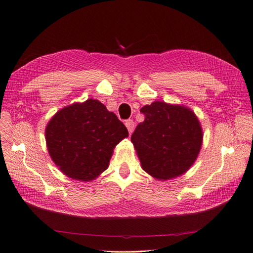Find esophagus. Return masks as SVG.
Instances as JSON below:
<instances>
[{
	"label": "esophagus",
	"instance_id": "34e87169",
	"mask_svg": "<svg viewBox=\"0 0 253 253\" xmlns=\"http://www.w3.org/2000/svg\"><path fill=\"white\" fill-rule=\"evenodd\" d=\"M125 126L127 127V129H128V132L131 134L133 132V130H134V122L132 120H127L126 122H125Z\"/></svg>",
	"mask_w": 253,
	"mask_h": 253
}]
</instances>
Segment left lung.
<instances>
[{"label":"left lung","mask_w":253,"mask_h":253,"mask_svg":"<svg viewBox=\"0 0 253 253\" xmlns=\"http://www.w3.org/2000/svg\"><path fill=\"white\" fill-rule=\"evenodd\" d=\"M145 121L131 135L141 169L159 181L178 178L195 162L203 128L189 107L154 101L140 108Z\"/></svg>","instance_id":"left-lung-1"}]
</instances>
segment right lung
Wrapping results in <instances>:
<instances>
[{
  "mask_svg": "<svg viewBox=\"0 0 253 253\" xmlns=\"http://www.w3.org/2000/svg\"><path fill=\"white\" fill-rule=\"evenodd\" d=\"M126 137L125 125L92 98L63 107L45 128L51 160L65 175L82 182H91L107 169L114 149Z\"/></svg>",
  "mask_w": 253,
  "mask_h": 253,
  "instance_id": "right-lung-1",
  "label": "right lung"
}]
</instances>
